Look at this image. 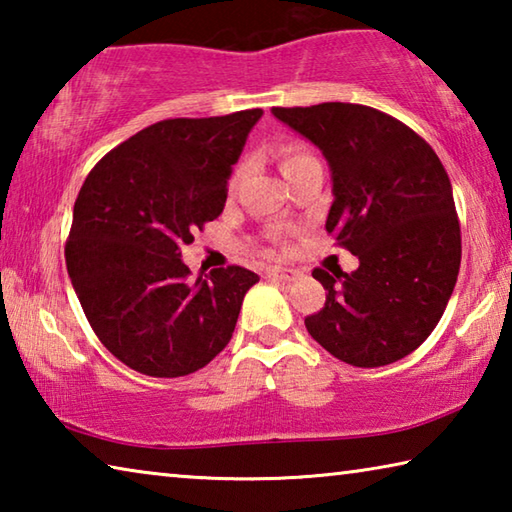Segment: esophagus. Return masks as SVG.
I'll return each instance as SVG.
<instances>
[{
  "label": "esophagus",
  "mask_w": 512,
  "mask_h": 512,
  "mask_svg": "<svg viewBox=\"0 0 512 512\" xmlns=\"http://www.w3.org/2000/svg\"><path fill=\"white\" fill-rule=\"evenodd\" d=\"M266 275L268 277H275V280H282V282H296V280H300V277H302V273L298 271V268H280V266L268 268Z\"/></svg>",
  "instance_id": "1"
}]
</instances>
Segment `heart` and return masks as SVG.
Masks as SVG:
<instances>
[{"label": "heart", "instance_id": "obj_1", "mask_svg": "<svg viewBox=\"0 0 512 512\" xmlns=\"http://www.w3.org/2000/svg\"><path fill=\"white\" fill-rule=\"evenodd\" d=\"M309 158H314V155L302 149V146H287V149H282V153H280L282 173L291 171L293 167H298V164H302V162L309 160ZM237 178H239V171L235 173V176H232V185L237 183Z\"/></svg>", "mask_w": 512, "mask_h": 512}]
</instances>
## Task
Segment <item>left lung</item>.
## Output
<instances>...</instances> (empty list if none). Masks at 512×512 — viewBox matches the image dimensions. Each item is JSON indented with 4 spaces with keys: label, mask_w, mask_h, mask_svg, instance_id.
Segmentation results:
<instances>
[{
    "label": "left lung",
    "mask_w": 512,
    "mask_h": 512,
    "mask_svg": "<svg viewBox=\"0 0 512 512\" xmlns=\"http://www.w3.org/2000/svg\"><path fill=\"white\" fill-rule=\"evenodd\" d=\"M323 151L334 203L325 230L359 257L352 273L314 277L325 307L307 332L350 366L404 359L438 325L461 268L452 183L431 146L395 117L359 103L273 108Z\"/></svg>",
    "instance_id": "8db88e82"
}]
</instances>
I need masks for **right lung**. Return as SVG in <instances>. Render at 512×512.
<instances>
[{"label":"right lung","instance_id":"right-lung-1","mask_svg":"<svg viewBox=\"0 0 512 512\" xmlns=\"http://www.w3.org/2000/svg\"><path fill=\"white\" fill-rule=\"evenodd\" d=\"M264 112L164 119L103 155L74 203L67 273L99 341L142 375L183 377L219 354L259 277H189L180 248L223 212L232 164Z\"/></svg>","mask_w":512,"mask_h":512}]
</instances>
